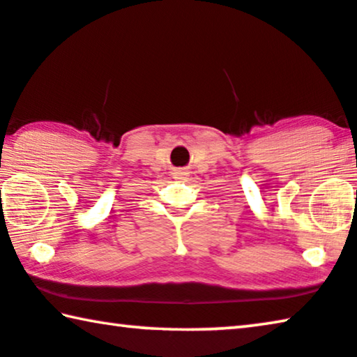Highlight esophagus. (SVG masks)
I'll list each match as a JSON object with an SVG mask.
<instances>
[{
	"mask_svg": "<svg viewBox=\"0 0 357 357\" xmlns=\"http://www.w3.org/2000/svg\"><path fill=\"white\" fill-rule=\"evenodd\" d=\"M186 175H188V172L183 171V169H178V171H175V172H174V178H177V180H185V178H186Z\"/></svg>",
	"mask_w": 357,
	"mask_h": 357,
	"instance_id": "34e87169",
	"label": "esophagus"
}]
</instances>
